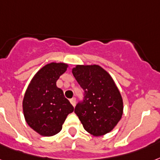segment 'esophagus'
Masks as SVG:
<instances>
[{"label":"esophagus","mask_w":160,"mask_h":160,"mask_svg":"<svg viewBox=\"0 0 160 160\" xmlns=\"http://www.w3.org/2000/svg\"><path fill=\"white\" fill-rule=\"evenodd\" d=\"M69 102H70V103H71V104L73 105V107H75V104H76V99H75V97H74V98H72V99L69 100Z\"/></svg>","instance_id":"esophagus-1"}]
</instances>
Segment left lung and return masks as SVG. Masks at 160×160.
Wrapping results in <instances>:
<instances>
[{"mask_svg":"<svg viewBox=\"0 0 160 160\" xmlns=\"http://www.w3.org/2000/svg\"><path fill=\"white\" fill-rule=\"evenodd\" d=\"M72 73L85 91L75 108L85 130L93 136L110 132L123 113L122 98L112 76L97 64L76 65Z\"/></svg>","mask_w":160,"mask_h":160,"instance_id":"1","label":"left lung"}]
</instances>
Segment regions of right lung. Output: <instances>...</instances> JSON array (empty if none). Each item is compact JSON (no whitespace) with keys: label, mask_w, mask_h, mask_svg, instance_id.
I'll return each mask as SVG.
<instances>
[{"label":"right lung","mask_w":160,"mask_h":160,"mask_svg":"<svg viewBox=\"0 0 160 160\" xmlns=\"http://www.w3.org/2000/svg\"><path fill=\"white\" fill-rule=\"evenodd\" d=\"M64 63H50L37 72L28 86L22 102L24 118L28 126L44 137L61 131L74 107L57 87L56 81L67 70Z\"/></svg>","instance_id":"add662e5"}]
</instances>
